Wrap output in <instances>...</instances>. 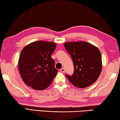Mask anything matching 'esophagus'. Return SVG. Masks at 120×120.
I'll use <instances>...</instances> for the list:
<instances>
[{"mask_svg":"<svg viewBox=\"0 0 120 120\" xmlns=\"http://www.w3.org/2000/svg\"><path fill=\"white\" fill-rule=\"evenodd\" d=\"M60 72H65V69H64V68H62L60 70Z\"/></svg>","mask_w":120,"mask_h":120,"instance_id":"obj_1","label":"esophagus"}]
</instances>
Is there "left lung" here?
Here are the masks:
<instances>
[{
  "label": "left lung",
  "instance_id": "obj_1",
  "mask_svg": "<svg viewBox=\"0 0 120 120\" xmlns=\"http://www.w3.org/2000/svg\"><path fill=\"white\" fill-rule=\"evenodd\" d=\"M72 60L74 72L66 77L72 84L79 88H85L93 84L102 71L100 50L86 42H66L64 44Z\"/></svg>",
  "mask_w": 120,
  "mask_h": 120
}]
</instances>
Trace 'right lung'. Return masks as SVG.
Listing matches in <instances>:
<instances>
[{
	"mask_svg": "<svg viewBox=\"0 0 120 120\" xmlns=\"http://www.w3.org/2000/svg\"><path fill=\"white\" fill-rule=\"evenodd\" d=\"M56 44L38 41L29 44L20 53L18 67L26 85L36 90H43L51 84L58 70L51 55Z\"/></svg>",
	"mask_w": 120,
	"mask_h": 120,
	"instance_id": "obj_1",
	"label": "right lung"
}]
</instances>
